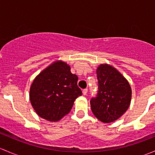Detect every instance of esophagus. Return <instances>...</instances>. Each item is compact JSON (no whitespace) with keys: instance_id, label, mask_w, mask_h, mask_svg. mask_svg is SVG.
Segmentation results:
<instances>
[{"instance_id":"1","label":"esophagus","mask_w":155,"mask_h":155,"mask_svg":"<svg viewBox=\"0 0 155 155\" xmlns=\"http://www.w3.org/2000/svg\"><path fill=\"white\" fill-rule=\"evenodd\" d=\"M82 93H83L84 95H86L87 93V88L83 89V91H82Z\"/></svg>"}]
</instances>
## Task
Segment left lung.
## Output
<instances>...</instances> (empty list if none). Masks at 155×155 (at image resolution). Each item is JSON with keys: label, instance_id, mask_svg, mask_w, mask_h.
<instances>
[{"label": "left lung", "instance_id": "8db88e82", "mask_svg": "<svg viewBox=\"0 0 155 155\" xmlns=\"http://www.w3.org/2000/svg\"><path fill=\"white\" fill-rule=\"evenodd\" d=\"M98 91L91 100V109L97 119L111 123L127 110L131 101L130 85L124 76L112 65L102 64L97 69Z\"/></svg>", "mask_w": 155, "mask_h": 155}]
</instances>
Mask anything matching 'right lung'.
Wrapping results in <instances>:
<instances>
[{
  "instance_id": "obj_1",
  "label": "right lung",
  "mask_w": 155,
  "mask_h": 155,
  "mask_svg": "<svg viewBox=\"0 0 155 155\" xmlns=\"http://www.w3.org/2000/svg\"><path fill=\"white\" fill-rule=\"evenodd\" d=\"M78 76L66 62L56 61L35 77L30 87V101L37 115L58 121L68 115L74 101L82 95Z\"/></svg>"
}]
</instances>
